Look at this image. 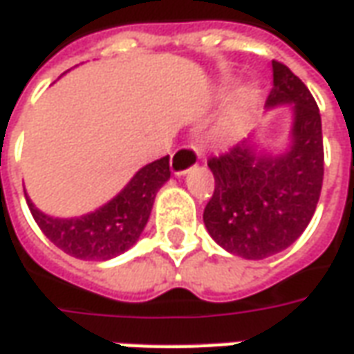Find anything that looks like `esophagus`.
Here are the masks:
<instances>
[{"instance_id": "1", "label": "esophagus", "mask_w": 354, "mask_h": 354, "mask_svg": "<svg viewBox=\"0 0 354 354\" xmlns=\"http://www.w3.org/2000/svg\"><path fill=\"white\" fill-rule=\"evenodd\" d=\"M199 161V151L195 146H180L170 157V170L174 176H184L187 170Z\"/></svg>"}]
</instances>
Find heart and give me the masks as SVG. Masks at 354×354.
<instances>
[{"instance_id": "obj_1", "label": "heart", "mask_w": 354, "mask_h": 354, "mask_svg": "<svg viewBox=\"0 0 354 354\" xmlns=\"http://www.w3.org/2000/svg\"><path fill=\"white\" fill-rule=\"evenodd\" d=\"M231 88H233L231 83H223L222 87L216 91L218 100H225L232 96L227 106L223 108L222 115L216 119V123L208 132V138L220 146H227V144H233L243 138V134L254 119V113L260 104V87L258 85L246 83V85H241L233 94H231Z\"/></svg>"}]
</instances>
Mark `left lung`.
<instances>
[{
    "label": "left lung",
    "mask_w": 354,
    "mask_h": 354,
    "mask_svg": "<svg viewBox=\"0 0 354 354\" xmlns=\"http://www.w3.org/2000/svg\"><path fill=\"white\" fill-rule=\"evenodd\" d=\"M290 106L288 142L269 153L258 132L230 153L212 157L216 185L203 222L223 250L245 260H263L286 250L311 222L324 176L322 123L304 81L273 62V88L266 108Z\"/></svg>",
    "instance_id": "1"
}]
</instances>
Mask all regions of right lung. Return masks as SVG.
<instances>
[{
    "instance_id": "1",
    "label": "right lung",
    "mask_w": 354,
    "mask_h": 354,
    "mask_svg": "<svg viewBox=\"0 0 354 354\" xmlns=\"http://www.w3.org/2000/svg\"><path fill=\"white\" fill-rule=\"evenodd\" d=\"M169 178L167 155L142 167L106 205L75 218L45 214L32 203L26 192L24 195L35 223L53 245L77 260L106 261L138 243L151 214L155 195Z\"/></svg>"
}]
</instances>
